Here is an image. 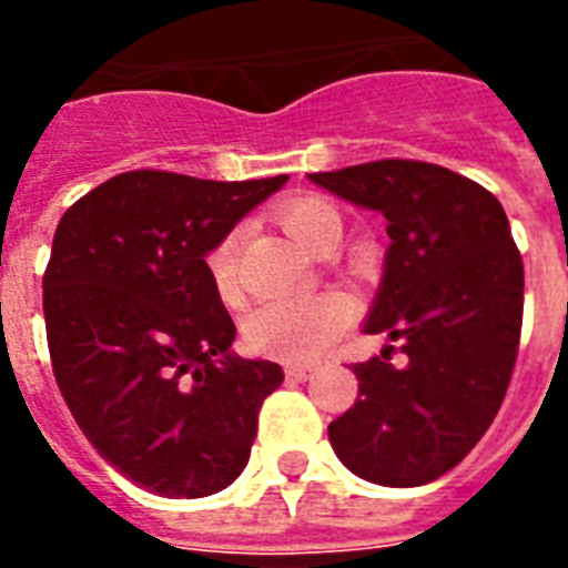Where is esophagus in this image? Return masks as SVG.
I'll use <instances>...</instances> for the list:
<instances>
[{"label":"esophagus","mask_w":568,"mask_h":568,"mask_svg":"<svg viewBox=\"0 0 568 568\" xmlns=\"http://www.w3.org/2000/svg\"><path fill=\"white\" fill-rule=\"evenodd\" d=\"M312 374H315V365H301V363L285 365V377L288 379H310Z\"/></svg>","instance_id":"34e87169"}]
</instances>
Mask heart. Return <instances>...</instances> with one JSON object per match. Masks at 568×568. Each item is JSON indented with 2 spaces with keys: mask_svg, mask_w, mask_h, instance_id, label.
I'll return each mask as SVG.
<instances>
[{
  "mask_svg": "<svg viewBox=\"0 0 568 568\" xmlns=\"http://www.w3.org/2000/svg\"><path fill=\"white\" fill-rule=\"evenodd\" d=\"M276 221L310 253L338 244L342 239V214L321 194H301L285 200L276 209ZM241 239H244V230L232 226L205 253V271H209L214 294L230 306L241 301ZM351 312H354L351 301L338 292L271 301L256 312H250L244 324V342L250 351L262 356H274L283 363H310L324 354L333 345V338L347 327Z\"/></svg>",
  "mask_w": 568,
  "mask_h": 568,
  "instance_id": "1",
  "label": "heart"
}]
</instances>
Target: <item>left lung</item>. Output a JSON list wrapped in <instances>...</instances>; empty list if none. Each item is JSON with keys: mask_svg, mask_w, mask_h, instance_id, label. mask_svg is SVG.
<instances>
[{"mask_svg": "<svg viewBox=\"0 0 568 568\" xmlns=\"http://www.w3.org/2000/svg\"><path fill=\"white\" fill-rule=\"evenodd\" d=\"M321 189L386 217L392 244L365 333L395 345L354 363L356 404L329 424L354 475L422 486L489 430L519 354L525 265L501 203L430 162L379 159L310 173Z\"/></svg>", "mask_w": 568, "mask_h": 568, "instance_id": "8db88e82", "label": "left lung"}]
</instances>
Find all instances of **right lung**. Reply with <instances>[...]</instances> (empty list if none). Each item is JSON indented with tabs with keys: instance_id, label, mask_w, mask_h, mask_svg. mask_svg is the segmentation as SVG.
<instances>
[{
	"instance_id": "right-lung-1",
	"label": "right lung",
	"mask_w": 568,
	"mask_h": 568,
	"mask_svg": "<svg viewBox=\"0 0 568 568\" xmlns=\"http://www.w3.org/2000/svg\"><path fill=\"white\" fill-rule=\"evenodd\" d=\"M283 182L129 171L58 223L43 274L55 383L97 454L150 493L203 498L247 466L283 368L230 354L205 253Z\"/></svg>"
}]
</instances>
